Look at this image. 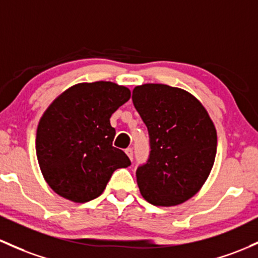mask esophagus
<instances>
[{
	"instance_id": "34e87169",
	"label": "esophagus",
	"mask_w": 258,
	"mask_h": 258,
	"mask_svg": "<svg viewBox=\"0 0 258 258\" xmlns=\"http://www.w3.org/2000/svg\"><path fill=\"white\" fill-rule=\"evenodd\" d=\"M124 152H126V154L128 155L130 159H134V151H132V148H126L124 149Z\"/></svg>"
}]
</instances>
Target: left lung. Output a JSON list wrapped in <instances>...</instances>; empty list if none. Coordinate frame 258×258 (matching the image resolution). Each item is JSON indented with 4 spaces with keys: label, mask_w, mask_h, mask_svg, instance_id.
<instances>
[{
    "label": "left lung",
    "mask_w": 258,
    "mask_h": 258,
    "mask_svg": "<svg viewBox=\"0 0 258 258\" xmlns=\"http://www.w3.org/2000/svg\"><path fill=\"white\" fill-rule=\"evenodd\" d=\"M132 100L151 143L148 160L136 171L141 195L154 206L183 203L200 191L213 168V121L194 95L166 84L136 87Z\"/></svg>",
    "instance_id": "8db88e82"
}]
</instances>
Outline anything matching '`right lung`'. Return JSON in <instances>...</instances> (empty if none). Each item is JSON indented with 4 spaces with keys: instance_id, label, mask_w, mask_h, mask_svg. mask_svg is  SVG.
<instances>
[{
    "instance_id": "1",
    "label": "right lung",
    "mask_w": 258,
    "mask_h": 258,
    "mask_svg": "<svg viewBox=\"0 0 258 258\" xmlns=\"http://www.w3.org/2000/svg\"><path fill=\"white\" fill-rule=\"evenodd\" d=\"M131 98L112 82L79 83L47 107L36 130V157L45 181L61 197L77 203L103 194L116 169L131 165L112 146L110 117Z\"/></svg>"
}]
</instances>
